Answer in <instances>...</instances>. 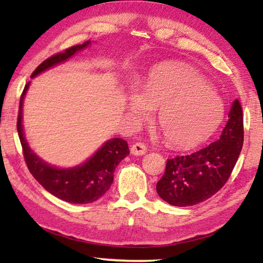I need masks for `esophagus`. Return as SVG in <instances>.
<instances>
[{
  "label": "esophagus",
  "instance_id": "34e87169",
  "mask_svg": "<svg viewBox=\"0 0 263 263\" xmlns=\"http://www.w3.org/2000/svg\"><path fill=\"white\" fill-rule=\"evenodd\" d=\"M147 151V146H146L144 142H136L131 146V153L135 155H142L146 153Z\"/></svg>",
  "mask_w": 263,
  "mask_h": 263
}]
</instances>
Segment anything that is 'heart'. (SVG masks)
<instances>
[{
	"mask_svg": "<svg viewBox=\"0 0 263 263\" xmlns=\"http://www.w3.org/2000/svg\"><path fill=\"white\" fill-rule=\"evenodd\" d=\"M127 109L138 122L158 111V126L169 145L191 147L208 139L224 118V104L193 68L174 66L149 75L142 94L133 92Z\"/></svg>",
	"mask_w": 263,
	"mask_h": 263,
	"instance_id": "b5f03b06",
	"label": "heart"
}]
</instances>
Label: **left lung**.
Instances as JSON below:
<instances>
[{
    "mask_svg": "<svg viewBox=\"0 0 263 263\" xmlns=\"http://www.w3.org/2000/svg\"><path fill=\"white\" fill-rule=\"evenodd\" d=\"M243 144V118L239 101L229 112L217 141L189 155L168 159L157 191L174 206H191L206 201L230 179Z\"/></svg>",
    "mask_w": 263,
    "mask_h": 263,
    "instance_id": "obj_1",
    "label": "left lung"
}]
</instances>
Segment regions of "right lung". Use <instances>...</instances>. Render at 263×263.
Segmentation results:
<instances>
[{
  "label": "right lung",
  "instance_id": "right-lung-1",
  "mask_svg": "<svg viewBox=\"0 0 263 263\" xmlns=\"http://www.w3.org/2000/svg\"><path fill=\"white\" fill-rule=\"evenodd\" d=\"M90 41L83 43L81 45L72 46L64 52H59L47 58L34 69L31 78H34L35 75L51 68L52 66L67 60L78 51L87 47ZM28 88L29 83H26L21 95L17 132H18L22 149H23L25 163L30 173L39 182V184H42L43 188H45L48 193L62 201L74 204H86L97 201L112 184L114 172L117 164L130 154L127 142L124 139L114 138V139L106 141L88 161L81 166L69 169L51 167L30 149L28 142L25 140L23 126H22V106H23V100Z\"/></svg>",
  "mask_w": 263,
  "mask_h": 263
}]
</instances>
